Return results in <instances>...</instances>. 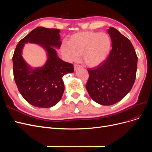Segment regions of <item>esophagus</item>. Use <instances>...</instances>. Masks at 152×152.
Returning a JSON list of instances; mask_svg holds the SVG:
<instances>
[{
  "mask_svg": "<svg viewBox=\"0 0 152 152\" xmlns=\"http://www.w3.org/2000/svg\"><path fill=\"white\" fill-rule=\"evenodd\" d=\"M81 68H82V66H80V65H74V70H77V69Z\"/></svg>",
  "mask_w": 152,
  "mask_h": 152,
  "instance_id": "obj_1",
  "label": "esophagus"
}]
</instances>
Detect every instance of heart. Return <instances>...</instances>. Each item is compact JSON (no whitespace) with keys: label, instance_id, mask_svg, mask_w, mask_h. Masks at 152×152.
Here are the masks:
<instances>
[{"label":"heart","instance_id":"obj_1","mask_svg":"<svg viewBox=\"0 0 152 152\" xmlns=\"http://www.w3.org/2000/svg\"><path fill=\"white\" fill-rule=\"evenodd\" d=\"M111 48L112 40L107 34L87 31L72 35L68 43H63L61 52L70 62L78 61L82 54L87 65L96 67L106 60Z\"/></svg>","mask_w":152,"mask_h":152}]
</instances>
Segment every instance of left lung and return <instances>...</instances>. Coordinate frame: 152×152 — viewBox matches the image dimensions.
<instances>
[{
  "mask_svg": "<svg viewBox=\"0 0 152 152\" xmlns=\"http://www.w3.org/2000/svg\"><path fill=\"white\" fill-rule=\"evenodd\" d=\"M108 33L112 49L103 63L88 69L86 85L92 99L102 105L117 103L129 93L137 71V57L131 41L113 27Z\"/></svg>",
  "mask_w": 152,
  "mask_h": 152,
  "instance_id": "1",
  "label": "left lung"
}]
</instances>
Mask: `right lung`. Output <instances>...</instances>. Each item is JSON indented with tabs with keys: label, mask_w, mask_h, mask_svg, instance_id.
<instances>
[{
	"label": "right lung",
	"mask_w": 152,
	"mask_h": 152,
	"mask_svg": "<svg viewBox=\"0 0 152 152\" xmlns=\"http://www.w3.org/2000/svg\"><path fill=\"white\" fill-rule=\"evenodd\" d=\"M60 30L37 27L16 45L12 56L13 73L18 91L30 104L38 108H50L61 100L65 90L64 75L74 71L71 63L58 56L55 48L61 44ZM26 43L40 45L47 53L48 59L41 67L32 68L22 56V50Z\"/></svg>",
	"instance_id": "1"
}]
</instances>
